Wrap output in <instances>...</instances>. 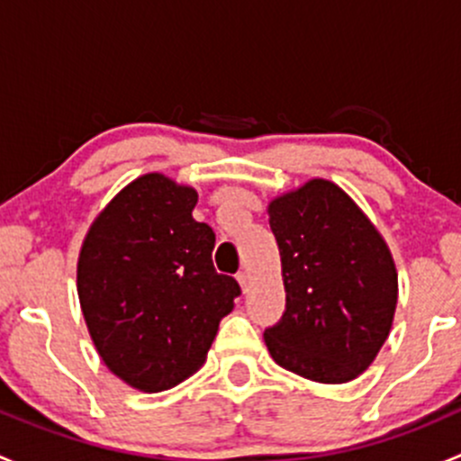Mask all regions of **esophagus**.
I'll use <instances>...</instances> for the list:
<instances>
[{
    "instance_id": "obj_1",
    "label": "esophagus",
    "mask_w": 461,
    "mask_h": 461,
    "mask_svg": "<svg viewBox=\"0 0 461 461\" xmlns=\"http://www.w3.org/2000/svg\"><path fill=\"white\" fill-rule=\"evenodd\" d=\"M236 278H239L240 287H243V292H245V294H248L249 285H252V276H249L248 269H243V272H239V276H236Z\"/></svg>"
}]
</instances>
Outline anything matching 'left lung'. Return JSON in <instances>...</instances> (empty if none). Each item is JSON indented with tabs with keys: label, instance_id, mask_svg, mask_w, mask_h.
<instances>
[{
	"label": "left lung",
	"instance_id": "8db88e82",
	"mask_svg": "<svg viewBox=\"0 0 461 461\" xmlns=\"http://www.w3.org/2000/svg\"><path fill=\"white\" fill-rule=\"evenodd\" d=\"M281 252L285 312L265 330L281 368L348 384L379 355L397 308V267L384 236L339 185L308 180L267 204Z\"/></svg>",
	"mask_w": 461,
	"mask_h": 461
}]
</instances>
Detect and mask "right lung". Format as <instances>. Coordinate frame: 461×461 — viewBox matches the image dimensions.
<instances>
[{"label": "right lung", "instance_id": "add662e5", "mask_svg": "<svg viewBox=\"0 0 461 461\" xmlns=\"http://www.w3.org/2000/svg\"><path fill=\"white\" fill-rule=\"evenodd\" d=\"M198 192L144 174L115 194L88 227L77 296L106 368L131 388L160 393L207 359L239 283L212 263V227L194 221Z\"/></svg>", "mask_w": 461, "mask_h": 461}]
</instances>
